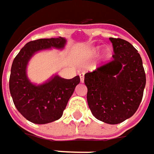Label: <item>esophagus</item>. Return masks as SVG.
Listing matches in <instances>:
<instances>
[{
    "instance_id": "obj_1",
    "label": "esophagus",
    "mask_w": 154,
    "mask_h": 154,
    "mask_svg": "<svg viewBox=\"0 0 154 154\" xmlns=\"http://www.w3.org/2000/svg\"><path fill=\"white\" fill-rule=\"evenodd\" d=\"M79 76H80V81H81V82H84V73H80Z\"/></svg>"
}]
</instances>
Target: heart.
Instances as JSON below:
<instances>
[{"instance_id": "obj_1", "label": "heart", "mask_w": 154, "mask_h": 154, "mask_svg": "<svg viewBox=\"0 0 154 154\" xmlns=\"http://www.w3.org/2000/svg\"><path fill=\"white\" fill-rule=\"evenodd\" d=\"M99 51H100V48L99 47H96L94 49H93L92 51H91V55L92 56H95V55H97L99 53ZM103 56L105 57V58H109L111 55H112V50H111V48H109V47H106L104 50H103Z\"/></svg>"}]
</instances>
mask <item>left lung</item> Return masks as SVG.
I'll return each mask as SVG.
<instances>
[{"label":"left lung","instance_id":"left-lung-1","mask_svg":"<svg viewBox=\"0 0 154 154\" xmlns=\"http://www.w3.org/2000/svg\"><path fill=\"white\" fill-rule=\"evenodd\" d=\"M113 60L84 77L87 100L94 116L115 125L129 119L143 99L146 75L138 51L121 38H109Z\"/></svg>","mask_w":154,"mask_h":154}]
</instances>
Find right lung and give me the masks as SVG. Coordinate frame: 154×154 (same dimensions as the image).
I'll list each match as a JSON object with an SVG mask.
<instances>
[{"mask_svg":"<svg viewBox=\"0 0 154 154\" xmlns=\"http://www.w3.org/2000/svg\"><path fill=\"white\" fill-rule=\"evenodd\" d=\"M66 44V39L62 37L30 41L13 60L9 80L11 98L21 115L33 123L47 124L60 119L76 86L80 82L79 76L65 79L55 75L37 85L27 76L28 64L37 52L52 48L63 50Z\"/></svg>","mask_w":154,"mask_h":154,"instance_id":"obj_1","label":"right lung"}]
</instances>
